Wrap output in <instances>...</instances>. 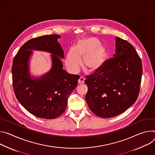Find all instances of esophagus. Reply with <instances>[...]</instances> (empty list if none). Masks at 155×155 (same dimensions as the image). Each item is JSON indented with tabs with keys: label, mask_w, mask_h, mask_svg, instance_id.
<instances>
[{
	"label": "esophagus",
	"mask_w": 155,
	"mask_h": 155,
	"mask_svg": "<svg viewBox=\"0 0 155 155\" xmlns=\"http://www.w3.org/2000/svg\"><path fill=\"white\" fill-rule=\"evenodd\" d=\"M84 81H85V79L83 77H80V78L78 80V83L79 84H82L84 83Z\"/></svg>",
	"instance_id": "obj_1"
}]
</instances>
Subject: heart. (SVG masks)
<instances>
[{"instance_id":"obj_1","label":"heart","mask_w":155,"mask_h":155,"mask_svg":"<svg viewBox=\"0 0 155 155\" xmlns=\"http://www.w3.org/2000/svg\"><path fill=\"white\" fill-rule=\"evenodd\" d=\"M106 47L100 44L94 37H88L79 41L74 48L68 50L65 59L68 70L73 73L79 70L82 59V67L85 71L95 72L102 67L107 57Z\"/></svg>"}]
</instances>
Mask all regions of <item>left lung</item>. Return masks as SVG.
I'll list each match as a JSON object with an SVG mask.
<instances>
[{"label": "left lung", "mask_w": 155, "mask_h": 155, "mask_svg": "<svg viewBox=\"0 0 155 155\" xmlns=\"http://www.w3.org/2000/svg\"><path fill=\"white\" fill-rule=\"evenodd\" d=\"M113 58L87 76L88 92L85 100L97 116L108 118L124 112L138 97L142 75V61L134 47L127 41L115 38Z\"/></svg>", "instance_id": "left-lung-1"}]
</instances>
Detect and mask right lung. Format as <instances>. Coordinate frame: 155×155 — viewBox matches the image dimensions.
Instances as JSON below:
<instances>
[{
  "mask_svg": "<svg viewBox=\"0 0 155 155\" xmlns=\"http://www.w3.org/2000/svg\"><path fill=\"white\" fill-rule=\"evenodd\" d=\"M60 35H46L29 40L20 48L12 64L13 87L16 97L30 113L38 117L55 119L65 111L68 98L77 87L80 76L63 70L64 51ZM32 50L52 55V67L39 77H31L29 58Z\"/></svg>",
  "mask_w": 155,
  "mask_h": 155,
  "instance_id": "1",
  "label": "right lung"
}]
</instances>
